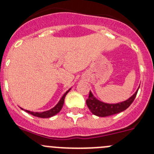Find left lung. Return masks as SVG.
Masks as SVG:
<instances>
[{
    "mask_svg": "<svg viewBox=\"0 0 154 154\" xmlns=\"http://www.w3.org/2000/svg\"><path fill=\"white\" fill-rule=\"evenodd\" d=\"M139 88L129 99L122 102L117 103V104H107V103L101 102L93 95V94L90 91L88 99L86 100V104H87L88 107L89 108L91 112L96 116L107 117V116H112V115L123 112L131 105V103L134 102L135 97H136Z\"/></svg>",
    "mask_w": 154,
    "mask_h": 154,
    "instance_id": "obj_1",
    "label": "left lung"
}]
</instances>
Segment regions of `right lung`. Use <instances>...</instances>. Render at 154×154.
<instances>
[{"instance_id": "right-lung-1", "label": "right lung", "mask_w": 154, "mask_h": 154, "mask_svg": "<svg viewBox=\"0 0 154 154\" xmlns=\"http://www.w3.org/2000/svg\"><path fill=\"white\" fill-rule=\"evenodd\" d=\"M70 90H71V88L69 89V90L63 94V96H62L61 99H60V101H59L58 104H57L53 108L49 109V110L44 111V112H32V111L27 110V109H24V110L25 111V112L29 113V114H31L32 116H36V117L43 118H48L52 117V116H54L55 115H56L57 113H58L59 112H60V109H62V107H63V103H64V99H65L66 96V94H68ZM21 109H23V108H21Z\"/></svg>"}]
</instances>
